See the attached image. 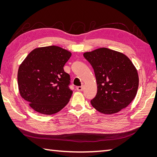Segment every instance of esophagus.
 Here are the masks:
<instances>
[{
  "instance_id": "obj_1",
  "label": "esophagus",
  "mask_w": 157,
  "mask_h": 157,
  "mask_svg": "<svg viewBox=\"0 0 157 157\" xmlns=\"http://www.w3.org/2000/svg\"><path fill=\"white\" fill-rule=\"evenodd\" d=\"M84 89V86H78L77 87V90L78 91H82Z\"/></svg>"
}]
</instances>
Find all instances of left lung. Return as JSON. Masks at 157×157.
Here are the masks:
<instances>
[{
	"label": "left lung",
	"mask_w": 157,
	"mask_h": 157,
	"mask_svg": "<svg viewBox=\"0 0 157 157\" xmlns=\"http://www.w3.org/2000/svg\"><path fill=\"white\" fill-rule=\"evenodd\" d=\"M94 69L98 92L91 100L97 111L112 115L126 108L136 97L139 86L137 71L121 52L100 48L83 54Z\"/></svg>",
	"instance_id": "1"
}]
</instances>
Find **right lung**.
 I'll return each mask as SVG.
<instances>
[{
  "mask_svg": "<svg viewBox=\"0 0 157 157\" xmlns=\"http://www.w3.org/2000/svg\"><path fill=\"white\" fill-rule=\"evenodd\" d=\"M71 53L56 46L32 50L18 69L20 94L33 110L50 115L61 111L73 94L70 75L63 69Z\"/></svg>",
  "mask_w": 157,
  "mask_h": 157,
  "instance_id": "obj_1",
  "label": "right lung"
}]
</instances>
